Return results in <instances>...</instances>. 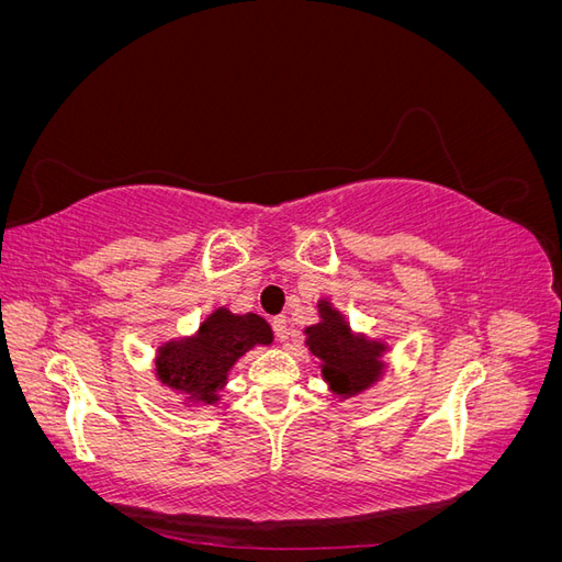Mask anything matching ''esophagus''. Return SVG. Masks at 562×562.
Instances as JSON below:
<instances>
[{"label": "esophagus", "instance_id": "1", "mask_svg": "<svg viewBox=\"0 0 562 562\" xmlns=\"http://www.w3.org/2000/svg\"><path fill=\"white\" fill-rule=\"evenodd\" d=\"M271 328H274V335H277V339H283L288 337V318L281 314V316H274L271 318Z\"/></svg>", "mask_w": 562, "mask_h": 562}]
</instances>
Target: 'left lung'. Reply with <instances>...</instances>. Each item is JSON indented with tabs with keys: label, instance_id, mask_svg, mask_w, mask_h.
<instances>
[{
	"label": "left lung",
	"instance_id": "8db88e82",
	"mask_svg": "<svg viewBox=\"0 0 562 562\" xmlns=\"http://www.w3.org/2000/svg\"><path fill=\"white\" fill-rule=\"evenodd\" d=\"M321 321L304 328L310 351L321 361V375L328 382L333 394L349 398L375 384L382 372L386 351L384 342L353 335L349 323L328 300H318Z\"/></svg>",
	"mask_w": 562,
	"mask_h": 562
}]
</instances>
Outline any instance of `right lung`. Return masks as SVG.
I'll use <instances>...</instances> for the list:
<instances>
[{"label":"right lung","instance_id":"obj_1","mask_svg":"<svg viewBox=\"0 0 562 562\" xmlns=\"http://www.w3.org/2000/svg\"><path fill=\"white\" fill-rule=\"evenodd\" d=\"M269 323L258 314H232L217 307L192 337L171 339L157 351V378L190 403L213 405L229 370L246 351L271 345Z\"/></svg>","mask_w":562,"mask_h":562}]
</instances>
